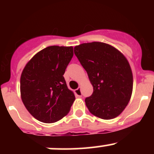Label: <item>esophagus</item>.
I'll return each instance as SVG.
<instances>
[{
  "mask_svg": "<svg viewBox=\"0 0 154 154\" xmlns=\"http://www.w3.org/2000/svg\"><path fill=\"white\" fill-rule=\"evenodd\" d=\"M75 93V94L77 95L78 97H82V91H81V88H78L77 89H76Z\"/></svg>",
  "mask_w": 154,
  "mask_h": 154,
  "instance_id": "esophagus-1",
  "label": "esophagus"
}]
</instances>
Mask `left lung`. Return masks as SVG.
I'll list each match as a JSON object with an SVG mask.
<instances>
[{"instance_id":"left-lung-1","label":"left lung","mask_w":154,"mask_h":154,"mask_svg":"<svg viewBox=\"0 0 154 154\" xmlns=\"http://www.w3.org/2000/svg\"><path fill=\"white\" fill-rule=\"evenodd\" d=\"M75 54L87 72L93 93L85 101L92 114L103 119L119 116L132 95L133 78L125 56L100 42L75 47Z\"/></svg>"}]
</instances>
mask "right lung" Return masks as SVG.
I'll return each mask as SVG.
<instances>
[{
  "mask_svg": "<svg viewBox=\"0 0 154 154\" xmlns=\"http://www.w3.org/2000/svg\"><path fill=\"white\" fill-rule=\"evenodd\" d=\"M73 54L72 46L47 47L35 54L23 69L22 100L38 121L54 123L69 112L75 96L63 75Z\"/></svg>",
  "mask_w": 154,
  "mask_h": 154,
  "instance_id": "obj_1",
  "label": "right lung"
}]
</instances>
